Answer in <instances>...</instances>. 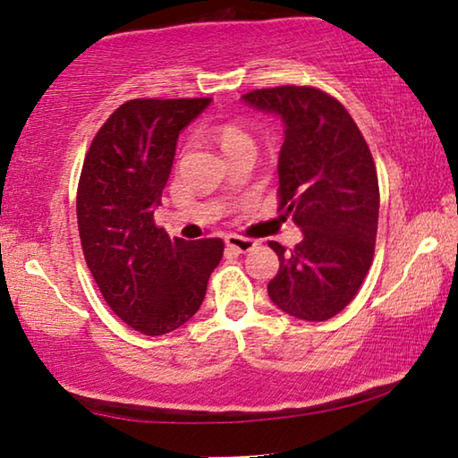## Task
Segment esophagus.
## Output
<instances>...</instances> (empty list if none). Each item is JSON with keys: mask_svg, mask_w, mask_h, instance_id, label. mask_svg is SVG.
Wrapping results in <instances>:
<instances>
[{"mask_svg": "<svg viewBox=\"0 0 458 458\" xmlns=\"http://www.w3.org/2000/svg\"><path fill=\"white\" fill-rule=\"evenodd\" d=\"M224 242H226V246L230 248V250H234V252H250L252 248L257 246V242H254V240L236 236V234L226 236V240H224Z\"/></svg>", "mask_w": 458, "mask_h": 458, "instance_id": "1", "label": "esophagus"}]
</instances>
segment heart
<instances>
[{
  "instance_id": "obj_1",
  "label": "heart",
  "mask_w": 458,
  "mask_h": 458,
  "mask_svg": "<svg viewBox=\"0 0 458 458\" xmlns=\"http://www.w3.org/2000/svg\"><path fill=\"white\" fill-rule=\"evenodd\" d=\"M212 137L220 143L222 151L226 153V157L230 153L242 149V147H254L250 133H248L244 127L236 125V123H222V125L214 127Z\"/></svg>"
}]
</instances>
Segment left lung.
I'll return each mask as SVG.
<instances>
[{
	"label": "left lung",
	"instance_id": "1",
	"mask_svg": "<svg viewBox=\"0 0 458 458\" xmlns=\"http://www.w3.org/2000/svg\"><path fill=\"white\" fill-rule=\"evenodd\" d=\"M284 123L278 210L303 240L268 242L281 267L273 303L297 319L327 321L352 303L374 260L379 188L369 147L337 98L313 87H275L242 97Z\"/></svg>",
	"mask_w": 458,
	"mask_h": 458
}]
</instances>
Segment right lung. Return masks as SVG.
<instances>
[{"label":"right lung","instance_id":"1","mask_svg":"<svg viewBox=\"0 0 458 458\" xmlns=\"http://www.w3.org/2000/svg\"><path fill=\"white\" fill-rule=\"evenodd\" d=\"M212 98H133L92 139L76 193L84 260L129 327L164 335L190 321L220 265L222 238H169L153 212L177 137Z\"/></svg>","mask_w":458,"mask_h":458}]
</instances>
